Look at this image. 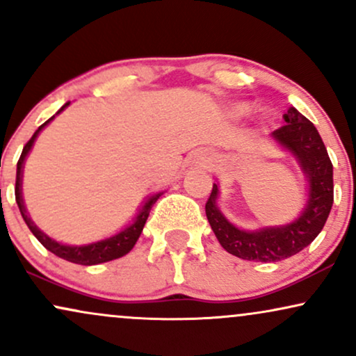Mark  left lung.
Masks as SVG:
<instances>
[{"mask_svg": "<svg viewBox=\"0 0 356 356\" xmlns=\"http://www.w3.org/2000/svg\"><path fill=\"white\" fill-rule=\"evenodd\" d=\"M284 122L285 125L272 131V137L296 155L309 178V200L302 216L287 226L243 231L218 209L216 183L206 201V218L219 244L244 261L277 262L300 252L323 229L333 204V165L318 130L293 107L284 113Z\"/></svg>", "mask_w": 356, "mask_h": 356, "instance_id": "obj_1", "label": "left lung"}]
</instances>
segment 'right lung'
I'll return each mask as SVG.
<instances>
[{
  "instance_id": "1",
  "label": "right lung",
  "mask_w": 356,
  "mask_h": 356,
  "mask_svg": "<svg viewBox=\"0 0 356 356\" xmlns=\"http://www.w3.org/2000/svg\"><path fill=\"white\" fill-rule=\"evenodd\" d=\"M69 104H71V102L64 104L63 107H60V111L57 112V113L63 112ZM57 113H56V115H57ZM54 117H51L49 120L44 122V124L39 127L36 131H34V135L29 138V142L24 145L23 153H21L19 160H17L15 196H16L17 208H19V211H21V216H23L24 222H26V225H28L31 232H33V234L36 236V239L44 245V248L47 249V251H51L52 254H56L57 257L65 259V261H69V262H74V264L94 266V264H100V262L113 261V259H118V257L125 256L127 252L131 251V248H134L135 243H137V239L140 238V234H142L143 226H145V222H147L148 214H150L152 206L155 204V201L158 200V196H160V195L152 196V198L148 200L147 203H145L143 208L140 209L137 219H135V221H134V225H130L129 227H125L124 231H120V232H118V234L112 236V238L99 241V243H94V244H87V245H65V244L56 243V241L51 239L49 236H46L42 231H39L38 227H36V225H34V222L31 221V218L28 216V214H26V208H24V204H23V196H21V178H23L24 158L29 153L31 147H33L34 140H36V137L39 135V131H41L47 124H49V122Z\"/></svg>"
}]
</instances>
